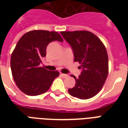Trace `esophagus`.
Here are the masks:
<instances>
[{"label": "esophagus", "mask_w": 128, "mask_h": 128, "mask_svg": "<svg viewBox=\"0 0 128 128\" xmlns=\"http://www.w3.org/2000/svg\"><path fill=\"white\" fill-rule=\"evenodd\" d=\"M61 75L64 78H66L68 77V75L67 74H64V73H61Z\"/></svg>", "instance_id": "esophagus-1"}]
</instances>
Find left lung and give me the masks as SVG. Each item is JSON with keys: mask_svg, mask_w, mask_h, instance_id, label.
Here are the masks:
<instances>
[{"mask_svg": "<svg viewBox=\"0 0 128 128\" xmlns=\"http://www.w3.org/2000/svg\"><path fill=\"white\" fill-rule=\"evenodd\" d=\"M71 46L74 61L79 62L80 75L75 78V86L68 91L81 99H90L99 92L108 73V57L104 45L98 37L87 31L60 32Z\"/></svg>", "mask_w": 128, "mask_h": 128, "instance_id": "left-lung-1", "label": "left lung"}]
</instances>
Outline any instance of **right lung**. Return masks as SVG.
<instances>
[{
  "label": "right lung",
  "mask_w": 128,
  "mask_h": 128,
  "mask_svg": "<svg viewBox=\"0 0 128 128\" xmlns=\"http://www.w3.org/2000/svg\"><path fill=\"white\" fill-rule=\"evenodd\" d=\"M56 40L63 42L58 32L34 30L23 35L16 46L11 57L12 76L18 88L27 95L46 92L60 75L40 66L48 44Z\"/></svg>",
  "instance_id": "right-lung-1"
}]
</instances>
